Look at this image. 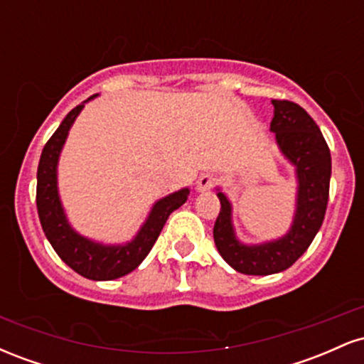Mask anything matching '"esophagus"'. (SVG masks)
Returning a JSON list of instances; mask_svg holds the SVG:
<instances>
[{
    "instance_id": "34e87169",
    "label": "esophagus",
    "mask_w": 364,
    "mask_h": 364,
    "mask_svg": "<svg viewBox=\"0 0 364 364\" xmlns=\"http://www.w3.org/2000/svg\"><path fill=\"white\" fill-rule=\"evenodd\" d=\"M214 183L215 176H212V174H202V176L198 178V181H196V191L210 190V188L214 186Z\"/></svg>"
}]
</instances>
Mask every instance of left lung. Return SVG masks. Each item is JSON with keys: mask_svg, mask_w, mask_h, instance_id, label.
<instances>
[{"mask_svg": "<svg viewBox=\"0 0 364 364\" xmlns=\"http://www.w3.org/2000/svg\"><path fill=\"white\" fill-rule=\"evenodd\" d=\"M272 104L270 132L275 133L279 149L294 166L298 178L296 214L289 232L267 243L243 245L232 228L231 202L220 190L217 193L220 212L214 225L215 246L232 269L246 275H270L289 269L318 232L328 202L332 159L318 124L296 102L272 99Z\"/></svg>", "mask_w": 364, "mask_h": 364, "instance_id": "8db88e82", "label": "left lung"}]
</instances>
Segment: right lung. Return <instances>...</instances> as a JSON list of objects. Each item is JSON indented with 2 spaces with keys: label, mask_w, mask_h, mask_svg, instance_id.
<instances>
[{
  "label": "right lung",
  "mask_w": 364,
  "mask_h": 364,
  "mask_svg": "<svg viewBox=\"0 0 364 364\" xmlns=\"http://www.w3.org/2000/svg\"><path fill=\"white\" fill-rule=\"evenodd\" d=\"M94 97L95 95H92L90 99ZM85 102L73 107L66 114L44 145L37 168V212L46 237L66 265L92 281H112L129 274L144 262L161 235L168 217L186 202L190 190L183 188L156 202L140 231L127 245H102L78 235L66 219L58 193V161L70 128Z\"/></svg>",
  "instance_id": "right-lung-1"
}]
</instances>
